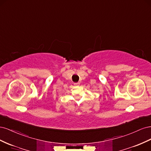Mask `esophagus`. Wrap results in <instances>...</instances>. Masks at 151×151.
Returning a JSON list of instances; mask_svg holds the SVG:
<instances>
[{
    "mask_svg": "<svg viewBox=\"0 0 151 151\" xmlns=\"http://www.w3.org/2000/svg\"><path fill=\"white\" fill-rule=\"evenodd\" d=\"M80 84H79V83H74V85L75 86H79Z\"/></svg>",
    "mask_w": 151,
    "mask_h": 151,
    "instance_id": "esophagus-1",
    "label": "esophagus"
}]
</instances>
